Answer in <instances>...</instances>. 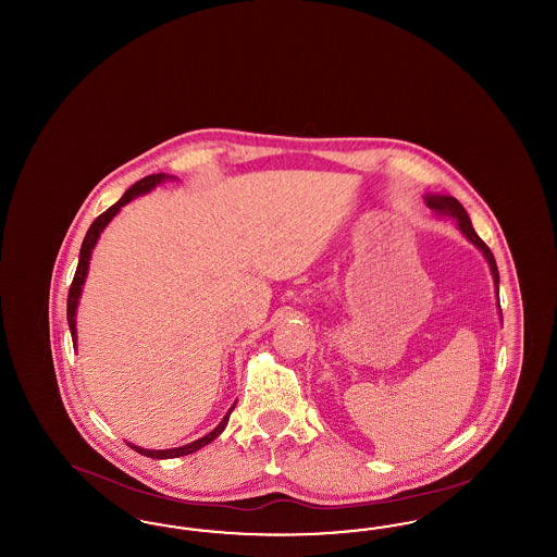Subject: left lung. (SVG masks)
<instances>
[{"mask_svg": "<svg viewBox=\"0 0 557 557\" xmlns=\"http://www.w3.org/2000/svg\"><path fill=\"white\" fill-rule=\"evenodd\" d=\"M425 202H428V207H430L432 211L445 212V214H450V216L457 219V225H459V230L466 234V238L470 239L472 244H476L478 248L482 250V255L486 257V261H488V265H491V271H493V280H495V284L499 286V269H497V263H495V257H493L491 248H488L482 239L478 238V234L474 232V227H472V221H470L466 209H463L453 196H425ZM497 290H499V288H497Z\"/></svg>", "mask_w": 557, "mask_h": 557, "instance_id": "obj_1", "label": "left lung"}]
</instances>
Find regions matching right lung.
<instances>
[{"label": "right lung", "mask_w": 557, "mask_h": 557, "mask_svg": "<svg viewBox=\"0 0 557 557\" xmlns=\"http://www.w3.org/2000/svg\"><path fill=\"white\" fill-rule=\"evenodd\" d=\"M166 175H148V177H144V180H139L137 184H133L125 194H123V198L116 202V205H112L110 209L102 212L91 225H89V230H87V234H85V239H83V244H81V252H79V265H77V271H75V277H73V284H71V290H69V300H66V318H69V327H71V336L77 341V327H75V313H77V305H79V296L81 288H83V282H85V275H87V269H89V257H91V250H94V246H96V242L100 238V234L104 232V227H107L108 223H110V219L116 214V212L121 211V207H125L127 202H132L135 196H139V194H146V191H150L152 187L160 184L162 180H164ZM234 411V407L227 411V416L223 418V422L216 425L214 430H212L211 434H207V436H202V438H198V441H194V443H189L186 447H177V449H166V450H146L139 449V447H133V450H137V453H141V455H146V457H152V459H171V457H182V455H189V453H196L198 449H202V447H207L211 441H214L223 430H225V425H227V420H230V413Z\"/></svg>", "instance_id": "add662e5"}]
</instances>
